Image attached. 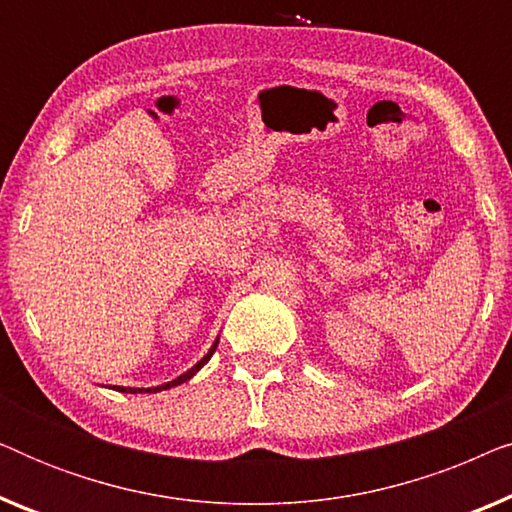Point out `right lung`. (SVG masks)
<instances>
[{"instance_id":"right-lung-1","label":"right lung","mask_w":512,"mask_h":512,"mask_svg":"<svg viewBox=\"0 0 512 512\" xmlns=\"http://www.w3.org/2000/svg\"><path fill=\"white\" fill-rule=\"evenodd\" d=\"M216 345H219V340H214V345L209 347V352L202 356V359L195 363V366L191 368V370H186L184 375H179L177 380H172V382H165V384H158V387H149V389H132V387H114L116 391H123V394H156V391H163V389H170V387H177V384H184L186 380H191V377L198 373V370L205 366V363L212 359V354L216 352Z\"/></svg>"}]
</instances>
